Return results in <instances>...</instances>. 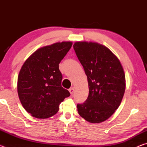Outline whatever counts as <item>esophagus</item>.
<instances>
[{
  "instance_id": "esophagus-1",
  "label": "esophagus",
  "mask_w": 147,
  "mask_h": 147,
  "mask_svg": "<svg viewBox=\"0 0 147 147\" xmlns=\"http://www.w3.org/2000/svg\"><path fill=\"white\" fill-rule=\"evenodd\" d=\"M69 92H70V93L72 94L74 93V88H70V89H69Z\"/></svg>"
}]
</instances>
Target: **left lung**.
<instances>
[{
  "instance_id": "left-lung-1",
  "label": "left lung",
  "mask_w": 147,
  "mask_h": 147,
  "mask_svg": "<svg viewBox=\"0 0 147 147\" xmlns=\"http://www.w3.org/2000/svg\"><path fill=\"white\" fill-rule=\"evenodd\" d=\"M73 48L88 77L89 95L77 104L79 115L92 123H102L120 106L125 91V75L110 50L92 42H76Z\"/></svg>"
}]
</instances>
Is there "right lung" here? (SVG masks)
<instances>
[{
    "instance_id": "obj_1",
    "label": "right lung",
    "mask_w": 147,
    "mask_h": 147,
    "mask_svg": "<svg viewBox=\"0 0 147 147\" xmlns=\"http://www.w3.org/2000/svg\"><path fill=\"white\" fill-rule=\"evenodd\" d=\"M72 42L56 43L37 50L19 72L17 92L27 112L36 118L47 119L58 112L59 106L70 96L61 86L59 63L71 48Z\"/></svg>"
}]
</instances>
